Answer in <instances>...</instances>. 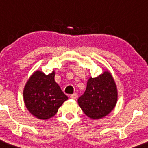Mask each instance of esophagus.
<instances>
[{
	"instance_id": "34e87169",
	"label": "esophagus",
	"mask_w": 148,
	"mask_h": 148,
	"mask_svg": "<svg viewBox=\"0 0 148 148\" xmlns=\"http://www.w3.org/2000/svg\"><path fill=\"white\" fill-rule=\"evenodd\" d=\"M70 98L71 99H76L77 98V93H74V94L71 95Z\"/></svg>"
}]
</instances>
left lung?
Instances as JSON below:
<instances>
[{
	"label": "left lung",
	"instance_id": "1",
	"mask_svg": "<svg viewBox=\"0 0 148 148\" xmlns=\"http://www.w3.org/2000/svg\"><path fill=\"white\" fill-rule=\"evenodd\" d=\"M117 89L112 75L105 71L97 77H90L85 92L78 99V105L84 114L93 120L105 117L116 106Z\"/></svg>",
	"mask_w": 148,
	"mask_h": 148
}]
</instances>
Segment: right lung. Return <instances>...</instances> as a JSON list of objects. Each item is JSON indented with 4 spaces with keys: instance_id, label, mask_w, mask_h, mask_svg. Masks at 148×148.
<instances>
[{
    "instance_id": "obj_1",
    "label": "right lung",
    "mask_w": 148,
    "mask_h": 148,
    "mask_svg": "<svg viewBox=\"0 0 148 148\" xmlns=\"http://www.w3.org/2000/svg\"><path fill=\"white\" fill-rule=\"evenodd\" d=\"M54 77V71L48 75L36 71L24 87L23 98L26 108L33 116L40 120H48L54 116L68 99Z\"/></svg>"
}]
</instances>
